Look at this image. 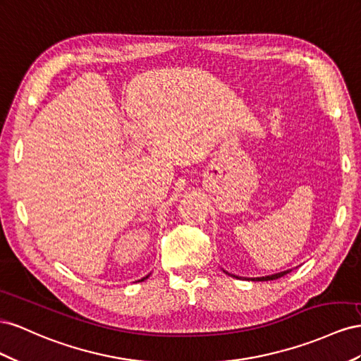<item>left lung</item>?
<instances>
[{
  "label": "left lung",
  "instance_id": "obj_1",
  "mask_svg": "<svg viewBox=\"0 0 361 361\" xmlns=\"http://www.w3.org/2000/svg\"><path fill=\"white\" fill-rule=\"evenodd\" d=\"M290 271H284V272H280V274H275V275H269V276H262V278H254V280L257 281H271V280H278V278L284 276L286 274H289Z\"/></svg>",
  "mask_w": 361,
  "mask_h": 361
}]
</instances>
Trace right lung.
<instances>
[{
    "label": "right lung",
    "instance_id": "right-lung-1",
    "mask_svg": "<svg viewBox=\"0 0 361 361\" xmlns=\"http://www.w3.org/2000/svg\"><path fill=\"white\" fill-rule=\"evenodd\" d=\"M147 278H148V275H147L145 278H142V280H139V281H143V280H147Z\"/></svg>",
    "mask_w": 361,
    "mask_h": 361
}]
</instances>
